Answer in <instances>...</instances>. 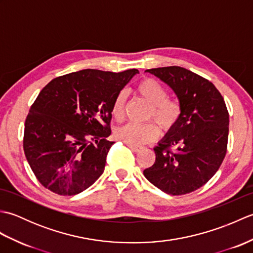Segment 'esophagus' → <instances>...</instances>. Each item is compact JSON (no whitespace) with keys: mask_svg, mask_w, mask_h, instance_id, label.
I'll use <instances>...</instances> for the list:
<instances>
[{"mask_svg":"<svg viewBox=\"0 0 253 253\" xmlns=\"http://www.w3.org/2000/svg\"><path fill=\"white\" fill-rule=\"evenodd\" d=\"M127 146L129 147L131 151L133 152H140L142 150V147H139V146H131V144H127Z\"/></svg>","mask_w":253,"mask_h":253,"instance_id":"1","label":"esophagus"}]
</instances>
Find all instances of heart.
<instances>
[{"label":"heart","mask_w":253,"mask_h":253,"mask_svg":"<svg viewBox=\"0 0 253 253\" xmlns=\"http://www.w3.org/2000/svg\"><path fill=\"white\" fill-rule=\"evenodd\" d=\"M137 92L150 104L148 118H152L158 123L163 131H169L174 128L181 116L180 102L168 96V90L162 84L152 78H146L137 84ZM126 93L116 95L112 105V114L117 121H122L125 116ZM159 136V127L153 122L144 124L128 123L116 130V137L131 146H141L152 142Z\"/></svg>","instance_id":"b5f03b06"}]
</instances>
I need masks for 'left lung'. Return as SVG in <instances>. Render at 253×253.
Wrapping results in <instances>:
<instances>
[{"label":"left lung","instance_id":"8db88e82","mask_svg":"<svg viewBox=\"0 0 253 253\" xmlns=\"http://www.w3.org/2000/svg\"><path fill=\"white\" fill-rule=\"evenodd\" d=\"M174 90L181 116L154 148L155 162L146 178L173 196L206 185L227 151L229 114L222 94L211 82L179 66L147 69Z\"/></svg>","mask_w":253,"mask_h":253}]
</instances>
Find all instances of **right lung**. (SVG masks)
I'll list each match as a JSON object with an SVG mask.
<instances>
[{
    "instance_id": "add662e5",
    "label": "right lung",
    "mask_w": 253,
    "mask_h": 253,
    "mask_svg": "<svg viewBox=\"0 0 253 253\" xmlns=\"http://www.w3.org/2000/svg\"><path fill=\"white\" fill-rule=\"evenodd\" d=\"M83 69L56 77L31 105L24 151L37 179L61 196L87 189L104 171L112 144V105L138 74Z\"/></svg>"
}]
</instances>
